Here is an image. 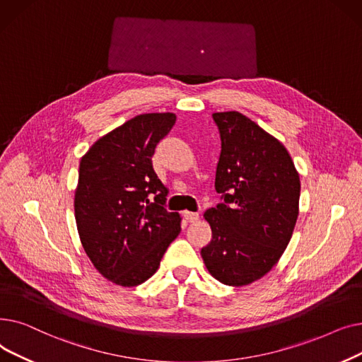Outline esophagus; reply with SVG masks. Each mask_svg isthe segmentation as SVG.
Instances as JSON below:
<instances>
[{
	"mask_svg": "<svg viewBox=\"0 0 362 362\" xmlns=\"http://www.w3.org/2000/svg\"><path fill=\"white\" fill-rule=\"evenodd\" d=\"M184 218L187 219V222H197L199 221V214H196V212H184Z\"/></svg>",
	"mask_w": 362,
	"mask_h": 362,
	"instance_id": "1",
	"label": "esophagus"
}]
</instances>
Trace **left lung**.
<instances>
[{
  "instance_id": "8db88e82",
  "label": "left lung",
  "mask_w": 362,
  "mask_h": 362,
  "mask_svg": "<svg viewBox=\"0 0 362 362\" xmlns=\"http://www.w3.org/2000/svg\"><path fill=\"white\" fill-rule=\"evenodd\" d=\"M221 134L215 190L223 203L204 212L212 230L200 255L214 279L240 287L280 261L299 215L300 180L287 148L240 112L212 115Z\"/></svg>"
}]
</instances>
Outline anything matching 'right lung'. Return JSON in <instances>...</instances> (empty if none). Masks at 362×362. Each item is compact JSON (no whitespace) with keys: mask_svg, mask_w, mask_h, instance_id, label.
Here are the masks:
<instances>
[{"mask_svg":"<svg viewBox=\"0 0 362 362\" xmlns=\"http://www.w3.org/2000/svg\"><path fill=\"white\" fill-rule=\"evenodd\" d=\"M175 120L170 112L135 116L100 136L81 159L74 200L81 245L116 286L148 280L181 231V216L165 209L168 188L151 166Z\"/></svg>","mask_w":362,"mask_h":362,"instance_id":"obj_1","label":"right lung"}]
</instances>
